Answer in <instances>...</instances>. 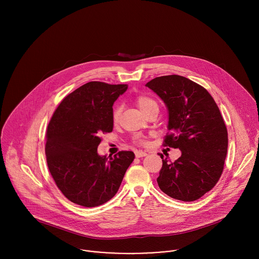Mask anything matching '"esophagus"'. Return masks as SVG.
<instances>
[{
	"label": "esophagus",
	"instance_id": "esophagus-1",
	"mask_svg": "<svg viewBox=\"0 0 259 259\" xmlns=\"http://www.w3.org/2000/svg\"><path fill=\"white\" fill-rule=\"evenodd\" d=\"M147 154L146 153H144V152H141V151H137V152H135V156H136V158H141V157H145Z\"/></svg>",
	"mask_w": 259,
	"mask_h": 259
}]
</instances>
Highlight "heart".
<instances>
[{
  "label": "heart",
  "mask_w": 259,
  "mask_h": 259,
  "mask_svg": "<svg viewBox=\"0 0 259 259\" xmlns=\"http://www.w3.org/2000/svg\"><path fill=\"white\" fill-rule=\"evenodd\" d=\"M135 103H136L138 108L141 110V112L144 115H146V113H149L151 109L158 108V102L153 97L146 95V94L137 95L135 97ZM120 116H121V108L119 106H116L113 109V114H112L113 121L115 123H117L119 121V119H120ZM133 140L137 144H145L144 138L142 136H140V135H136Z\"/></svg>",
  "instance_id": "heart-1"
}]
</instances>
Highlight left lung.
I'll use <instances>...</instances> for the list:
<instances>
[{
  "label": "left lung",
  "mask_w": 259,
  "mask_h": 259,
  "mask_svg": "<svg viewBox=\"0 0 259 259\" xmlns=\"http://www.w3.org/2000/svg\"><path fill=\"white\" fill-rule=\"evenodd\" d=\"M145 86L168 108L170 132L164 145L181 151L175 162L160 154L159 188L173 199L196 201L215 187L224 171L229 143L224 118L210 93L188 78L163 76Z\"/></svg>",
  "instance_id": "obj_1"
}]
</instances>
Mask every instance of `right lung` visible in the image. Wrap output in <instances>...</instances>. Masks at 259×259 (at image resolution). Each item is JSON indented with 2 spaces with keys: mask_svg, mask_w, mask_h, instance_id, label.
I'll return each instance as SVG.
<instances>
[{
  "mask_svg": "<svg viewBox=\"0 0 259 259\" xmlns=\"http://www.w3.org/2000/svg\"><path fill=\"white\" fill-rule=\"evenodd\" d=\"M128 88L89 82L60 102L48 124L45 153L49 171L60 192L84 207L100 206L118 192L133 152L99 156L102 133L112 132L114 102Z\"/></svg>",
  "mask_w": 259,
  "mask_h": 259,
  "instance_id": "add662e5",
  "label": "right lung"
}]
</instances>
